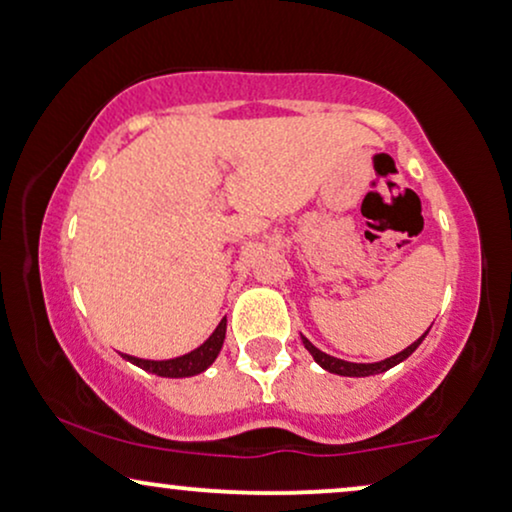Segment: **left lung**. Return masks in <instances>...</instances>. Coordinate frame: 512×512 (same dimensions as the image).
I'll list each match as a JSON object with an SVG mask.
<instances>
[{
  "instance_id": "left-lung-1",
  "label": "left lung",
  "mask_w": 512,
  "mask_h": 512,
  "mask_svg": "<svg viewBox=\"0 0 512 512\" xmlns=\"http://www.w3.org/2000/svg\"><path fill=\"white\" fill-rule=\"evenodd\" d=\"M428 331H430V329H428ZM428 331H426V334H428ZM426 334L418 338V341L411 343L409 348H404L402 353L388 357V360L374 362V364H357V362L338 360V357H331V355H327V353H322L320 348H315V345L310 343L305 336H303V345L310 350V355L315 357V362L320 364L322 369L331 371V374H338V376H371V374H383V371H388L390 367H395V364H400L402 360H407V357H409L411 353H414L418 345H421V341H423V338H426Z\"/></svg>"
}]
</instances>
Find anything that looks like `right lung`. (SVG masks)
<instances>
[{"mask_svg": "<svg viewBox=\"0 0 512 512\" xmlns=\"http://www.w3.org/2000/svg\"><path fill=\"white\" fill-rule=\"evenodd\" d=\"M223 341H225V320H221V324H218L216 331L207 338V341L183 357H174V360H159V362L157 360H141V357H131V355H124V357L129 362H134L136 367L152 371V374H157V376L183 378V376L202 374V371L216 360L218 353H221Z\"/></svg>", "mask_w": 512, "mask_h": 512, "instance_id": "1", "label": "right lung"}]
</instances>
